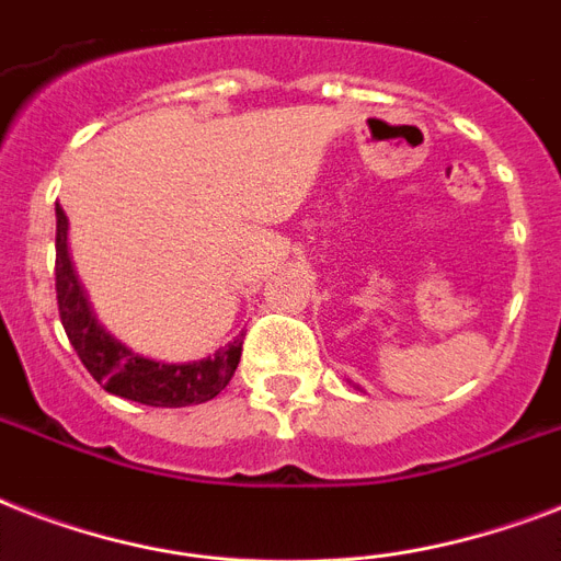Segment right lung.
I'll list each match as a JSON object with an SVG mask.
<instances>
[{
  "label": "right lung",
  "instance_id": "add662e5",
  "mask_svg": "<svg viewBox=\"0 0 561 561\" xmlns=\"http://www.w3.org/2000/svg\"><path fill=\"white\" fill-rule=\"evenodd\" d=\"M55 211L57 311H60L66 337L78 352L83 367L90 369L92 378L113 396L151 404V408H186V404L215 399L236 375L244 337L238 334L236 341L220 346L211 358L188 360V364H162V360L142 358L134 350H127L125 343H118L92 314L87 294H83L72 262H69V247H66L69 220L60 206Z\"/></svg>",
  "mask_w": 561,
  "mask_h": 561
}]
</instances>
